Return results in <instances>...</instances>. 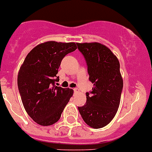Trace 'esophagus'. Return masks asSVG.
Masks as SVG:
<instances>
[{
	"label": "esophagus",
	"mask_w": 152,
	"mask_h": 152,
	"mask_svg": "<svg viewBox=\"0 0 152 152\" xmlns=\"http://www.w3.org/2000/svg\"><path fill=\"white\" fill-rule=\"evenodd\" d=\"M74 92H75L76 94L79 93V92H80V90H79L78 88H75V89H74Z\"/></svg>",
	"instance_id": "esophagus-1"
}]
</instances>
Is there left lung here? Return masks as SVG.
I'll return each instance as SVG.
<instances>
[{
    "mask_svg": "<svg viewBox=\"0 0 152 152\" xmlns=\"http://www.w3.org/2000/svg\"><path fill=\"white\" fill-rule=\"evenodd\" d=\"M84 56L89 80L94 83L91 93H87V103L78 107L81 116L87 125L99 129L110 123L116 114L123 81L117 57L103 44L77 43Z\"/></svg>",
    "mask_w": 152,
    "mask_h": 152,
    "instance_id": "obj_1",
    "label": "left lung"
}]
</instances>
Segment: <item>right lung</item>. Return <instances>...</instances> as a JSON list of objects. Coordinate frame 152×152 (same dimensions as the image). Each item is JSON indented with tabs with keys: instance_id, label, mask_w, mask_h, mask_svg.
Here are the masks:
<instances>
[{
	"instance_id": "add662e5",
	"label": "right lung",
	"mask_w": 152,
	"mask_h": 152,
	"mask_svg": "<svg viewBox=\"0 0 152 152\" xmlns=\"http://www.w3.org/2000/svg\"><path fill=\"white\" fill-rule=\"evenodd\" d=\"M76 43L48 41L38 44L26 57L18 74V87L27 114L41 126L59 120L73 90L55 86L61 60L76 50Z\"/></svg>"
}]
</instances>
